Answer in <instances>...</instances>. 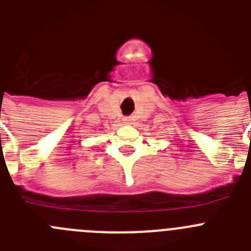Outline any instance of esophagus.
Listing matches in <instances>:
<instances>
[{
	"mask_svg": "<svg viewBox=\"0 0 251 251\" xmlns=\"http://www.w3.org/2000/svg\"><path fill=\"white\" fill-rule=\"evenodd\" d=\"M130 122H132V118H130V117H126V118H124V123L129 124Z\"/></svg>",
	"mask_w": 251,
	"mask_h": 251,
	"instance_id": "1",
	"label": "esophagus"
}]
</instances>
